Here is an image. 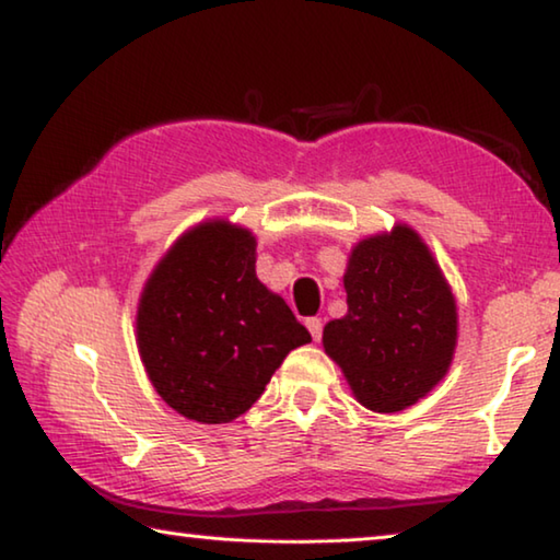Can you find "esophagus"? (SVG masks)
Listing matches in <instances>:
<instances>
[{
    "instance_id": "obj_1",
    "label": "esophagus",
    "mask_w": 560,
    "mask_h": 560,
    "mask_svg": "<svg viewBox=\"0 0 560 560\" xmlns=\"http://www.w3.org/2000/svg\"><path fill=\"white\" fill-rule=\"evenodd\" d=\"M306 328L308 334L314 336V340H320V334H324V324H320V318H306Z\"/></svg>"
}]
</instances>
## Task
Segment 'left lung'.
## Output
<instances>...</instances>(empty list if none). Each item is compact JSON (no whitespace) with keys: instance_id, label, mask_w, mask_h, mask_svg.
<instances>
[{"instance_id":"left-lung-1","label":"left lung","mask_w":560,"mask_h":560,"mask_svg":"<svg viewBox=\"0 0 560 560\" xmlns=\"http://www.w3.org/2000/svg\"><path fill=\"white\" fill-rule=\"evenodd\" d=\"M348 314L324 328V348L355 400L400 412L447 375L457 348V303L428 244L395 224L358 242L343 273Z\"/></svg>"}]
</instances>
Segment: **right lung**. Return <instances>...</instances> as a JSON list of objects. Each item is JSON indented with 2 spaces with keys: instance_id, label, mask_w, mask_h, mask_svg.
I'll use <instances>...</instances> for the list:
<instances>
[{
  "instance_id": "add662e5",
  "label": "right lung",
  "mask_w": 560,
  "mask_h": 560,
  "mask_svg": "<svg viewBox=\"0 0 560 560\" xmlns=\"http://www.w3.org/2000/svg\"><path fill=\"white\" fill-rule=\"evenodd\" d=\"M138 350L158 395L187 420L232 422L311 334L257 279V240L210 220L170 246L143 289Z\"/></svg>"
}]
</instances>
